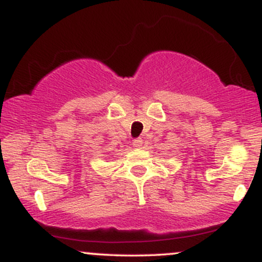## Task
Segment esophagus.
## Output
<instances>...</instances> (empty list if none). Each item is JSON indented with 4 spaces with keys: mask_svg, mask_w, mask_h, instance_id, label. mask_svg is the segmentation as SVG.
I'll return each mask as SVG.
<instances>
[{
    "mask_svg": "<svg viewBox=\"0 0 262 262\" xmlns=\"http://www.w3.org/2000/svg\"><path fill=\"white\" fill-rule=\"evenodd\" d=\"M141 145H143V139H141V138H135V139H133V146H135V148H140Z\"/></svg>",
    "mask_w": 262,
    "mask_h": 262,
    "instance_id": "34e87169",
    "label": "esophagus"
}]
</instances>
